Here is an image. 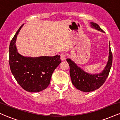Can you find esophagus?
Here are the masks:
<instances>
[{
	"label": "esophagus",
	"mask_w": 120,
	"mask_h": 120,
	"mask_svg": "<svg viewBox=\"0 0 120 120\" xmlns=\"http://www.w3.org/2000/svg\"><path fill=\"white\" fill-rule=\"evenodd\" d=\"M60 58H61V60L64 61V60L66 59V55L65 54V53H61V54L60 55Z\"/></svg>",
	"instance_id": "1"
}]
</instances>
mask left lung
<instances>
[{"label": "left lung", "mask_w": 120, "mask_h": 120, "mask_svg": "<svg viewBox=\"0 0 120 120\" xmlns=\"http://www.w3.org/2000/svg\"><path fill=\"white\" fill-rule=\"evenodd\" d=\"M90 24L92 27L104 32L96 23L91 22ZM109 51L108 63L104 69L99 74H90L87 73L79 68L73 61H71V59H67V61L69 65L70 75L74 86L82 91L90 92L98 89L100 86H102L108 77L112 67L113 57L110 45Z\"/></svg>", "instance_id": "8db88e82"}]
</instances>
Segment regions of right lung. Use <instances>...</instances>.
Masks as SVG:
<instances>
[{
    "mask_svg": "<svg viewBox=\"0 0 120 120\" xmlns=\"http://www.w3.org/2000/svg\"><path fill=\"white\" fill-rule=\"evenodd\" d=\"M23 25L17 30L9 45V66L12 74L23 89L31 93L39 92L49 85L53 71L61 61L60 55L30 57L19 53L15 43Z\"/></svg>",
    "mask_w": 120,
    "mask_h": 120,
    "instance_id": "right-lung-1",
    "label": "right lung"
}]
</instances>
